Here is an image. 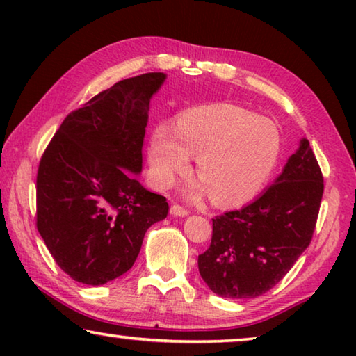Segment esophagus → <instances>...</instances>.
I'll return each instance as SVG.
<instances>
[{"label":"esophagus","mask_w":356,"mask_h":356,"mask_svg":"<svg viewBox=\"0 0 356 356\" xmlns=\"http://www.w3.org/2000/svg\"><path fill=\"white\" fill-rule=\"evenodd\" d=\"M170 212L174 216H186V215H188V210H186L182 206H179V204H172L171 209H170Z\"/></svg>","instance_id":"esophagus-1"}]
</instances>
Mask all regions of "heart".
I'll use <instances>...</instances> for the list:
<instances>
[{
  "mask_svg": "<svg viewBox=\"0 0 356 356\" xmlns=\"http://www.w3.org/2000/svg\"><path fill=\"white\" fill-rule=\"evenodd\" d=\"M196 156L201 184L191 195L209 191L221 207L254 200L272 179L281 156V135L272 120L231 104L191 108L180 114L176 131L155 127L149 140V163L160 186L172 185Z\"/></svg>",
  "mask_w": 356,
  "mask_h": 356,
  "instance_id": "b5f03b06",
  "label": "heart"
}]
</instances>
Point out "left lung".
Returning <instances> with one entry per match:
<instances>
[{
	"label": "left lung",
	"mask_w": 356,
	"mask_h": 356,
	"mask_svg": "<svg viewBox=\"0 0 356 356\" xmlns=\"http://www.w3.org/2000/svg\"><path fill=\"white\" fill-rule=\"evenodd\" d=\"M322 195L321 166L303 138L257 200L212 220V242L197 257L210 291L246 300L278 284L311 243Z\"/></svg>",
	"instance_id": "1"
}]
</instances>
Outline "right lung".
<instances>
[{
	"mask_svg": "<svg viewBox=\"0 0 356 356\" xmlns=\"http://www.w3.org/2000/svg\"><path fill=\"white\" fill-rule=\"evenodd\" d=\"M161 72L118 81L72 111L38 171V231L72 280L100 286L129 272L166 197L144 188L143 141Z\"/></svg>",
	"mask_w": 356,
	"mask_h": 356,
	"instance_id": "obj_1",
	"label": "right lung"
}]
</instances>
